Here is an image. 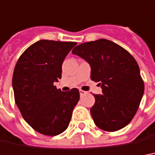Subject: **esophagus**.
I'll return each mask as SVG.
<instances>
[{
    "label": "esophagus",
    "instance_id": "34e87169",
    "mask_svg": "<svg viewBox=\"0 0 155 155\" xmlns=\"http://www.w3.org/2000/svg\"><path fill=\"white\" fill-rule=\"evenodd\" d=\"M86 93V91H82V90H80V94H81V96H83L85 95Z\"/></svg>",
    "mask_w": 155,
    "mask_h": 155
}]
</instances>
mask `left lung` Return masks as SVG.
I'll return each instance as SVG.
<instances>
[{
    "label": "left lung",
    "instance_id": "8db88e82",
    "mask_svg": "<svg viewBox=\"0 0 155 155\" xmlns=\"http://www.w3.org/2000/svg\"><path fill=\"white\" fill-rule=\"evenodd\" d=\"M91 66V79L99 82L103 94H93L91 114L96 126L116 131L135 116L144 92L139 66L126 49L106 39L85 42L72 51Z\"/></svg>",
    "mask_w": 155,
    "mask_h": 155
}]
</instances>
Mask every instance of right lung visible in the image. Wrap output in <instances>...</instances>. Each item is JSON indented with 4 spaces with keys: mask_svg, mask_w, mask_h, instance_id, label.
<instances>
[{
    "mask_svg": "<svg viewBox=\"0 0 155 155\" xmlns=\"http://www.w3.org/2000/svg\"><path fill=\"white\" fill-rule=\"evenodd\" d=\"M77 43L41 40L20 56L12 75L14 99L25 120L46 136H57L69 126L80 99L77 88L57 89L65 57Z\"/></svg>",
    "mask_w": 155,
    "mask_h": 155,
    "instance_id": "1",
    "label": "right lung"
}]
</instances>
